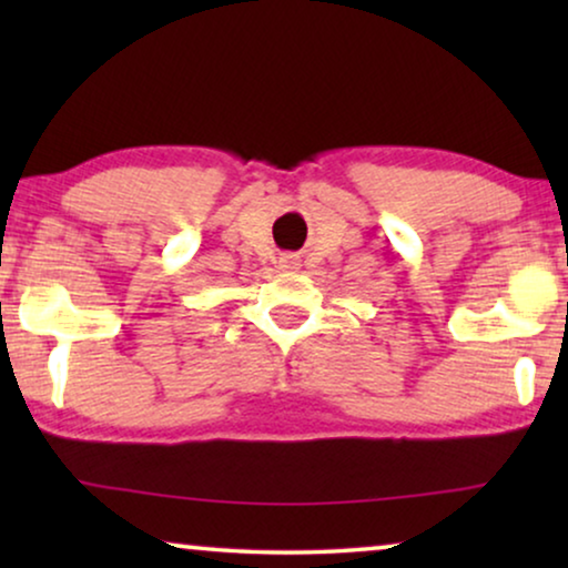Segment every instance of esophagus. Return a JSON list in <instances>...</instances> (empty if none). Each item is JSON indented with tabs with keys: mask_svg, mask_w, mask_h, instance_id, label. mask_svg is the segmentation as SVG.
I'll list each match as a JSON object with an SVG mask.
<instances>
[{
	"mask_svg": "<svg viewBox=\"0 0 568 568\" xmlns=\"http://www.w3.org/2000/svg\"><path fill=\"white\" fill-rule=\"evenodd\" d=\"M278 266L286 268V271H294L300 266V258H297V255H282V258H278Z\"/></svg>",
	"mask_w": 568,
	"mask_h": 568,
	"instance_id": "esophagus-1",
	"label": "esophagus"
}]
</instances>
